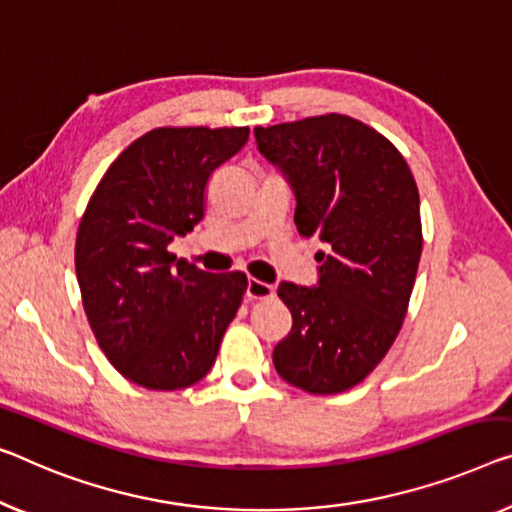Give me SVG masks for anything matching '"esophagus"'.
<instances>
[{
	"label": "esophagus",
	"mask_w": 512,
	"mask_h": 512,
	"mask_svg": "<svg viewBox=\"0 0 512 512\" xmlns=\"http://www.w3.org/2000/svg\"><path fill=\"white\" fill-rule=\"evenodd\" d=\"M246 296L250 301H262V299H271L273 296V287L269 282H262V280H255L250 278L248 285H246Z\"/></svg>",
	"instance_id": "obj_1"
}]
</instances>
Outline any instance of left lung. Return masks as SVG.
I'll return each instance as SVG.
<instances>
[{"instance_id": "8db88e82", "label": "left lung", "mask_w": 512, "mask_h": 512, "mask_svg": "<svg viewBox=\"0 0 512 512\" xmlns=\"http://www.w3.org/2000/svg\"><path fill=\"white\" fill-rule=\"evenodd\" d=\"M255 140L294 190L296 230L329 248L315 287L280 282L292 331L273 365L305 393H342L377 368L407 315L423 250L414 174L384 135L347 114L257 126Z\"/></svg>"}]
</instances>
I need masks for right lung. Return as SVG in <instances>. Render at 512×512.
I'll return each instance as SVG.
<instances>
[{
  "mask_svg": "<svg viewBox=\"0 0 512 512\" xmlns=\"http://www.w3.org/2000/svg\"><path fill=\"white\" fill-rule=\"evenodd\" d=\"M250 128H154L108 167L75 239V273L108 361L149 391L193 386L211 370L248 278L207 273L167 246L204 218L211 174Z\"/></svg>",
  "mask_w": 512,
  "mask_h": 512,
  "instance_id": "add662e5",
  "label": "right lung"
}]
</instances>
